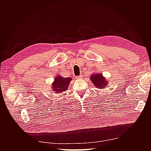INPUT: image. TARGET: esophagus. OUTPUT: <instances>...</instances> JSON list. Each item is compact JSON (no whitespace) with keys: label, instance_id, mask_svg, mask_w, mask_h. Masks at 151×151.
<instances>
[{"label":"esophagus","instance_id":"1","mask_svg":"<svg viewBox=\"0 0 151 151\" xmlns=\"http://www.w3.org/2000/svg\"><path fill=\"white\" fill-rule=\"evenodd\" d=\"M83 78V76L82 75H80V76H78L76 78V79H82Z\"/></svg>","mask_w":151,"mask_h":151}]
</instances>
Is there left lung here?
<instances>
[{
    "instance_id": "left-lung-1",
    "label": "left lung",
    "mask_w": 151,
    "mask_h": 151,
    "mask_svg": "<svg viewBox=\"0 0 151 151\" xmlns=\"http://www.w3.org/2000/svg\"><path fill=\"white\" fill-rule=\"evenodd\" d=\"M90 79L94 86L98 89H104L107 86L108 81L100 73H94L91 75Z\"/></svg>"
}]
</instances>
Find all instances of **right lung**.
<instances>
[{"mask_svg":"<svg viewBox=\"0 0 151 151\" xmlns=\"http://www.w3.org/2000/svg\"><path fill=\"white\" fill-rule=\"evenodd\" d=\"M72 79L71 78H63L60 75L55 76L53 82L52 83V89L56 93H60L68 90L69 83Z\"/></svg>","mask_w":151,"mask_h":151,"instance_id":"1","label":"right lung"}]
</instances>
